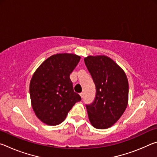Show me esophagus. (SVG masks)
Instances as JSON below:
<instances>
[{
    "label": "esophagus",
    "instance_id": "1",
    "mask_svg": "<svg viewBox=\"0 0 157 157\" xmlns=\"http://www.w3.org/2000/svg\"><path fill=\"white\" fill-rule=\"evenodd\" d=\"M79 95H80V97H81L82 98H83V97H84V94H83V93H81V94H79Z\"/></svg>",
    "mask_w": 157,
    "mask_h": 157
}]
</instances>
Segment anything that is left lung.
I'll use <instances>...</instances> for the list:
<instances>
[{"label": "left lung", "mask_w": 157, "mask_h": 157, "mask_svg": "<svg viewBox=\"0 0 157 157\" xmlns=\"http://www.w3.org/2000/svg\"><path fill=\"white\" fill-rule=\"evenodd\" d=\"M84 63L96 88L94 102L86 105L92 126L104 129L119 120L128 104L129 84L124 71L105 55L88 56Z\"/></svg>", "instance_id": "1"}]
</instances>
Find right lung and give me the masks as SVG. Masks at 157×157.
<instances>
[{"instance_id":"1","label":"right lung","mask_w":157,"mask_h":157,"mask_svg":"<svg viewBox=\"0 0 157 157\" xmlns=\"http://www.w3.org/2000/svg\"><path fill=\"white\" fill-rule=\"evenodd\" d=\"M80 57L59 53L48 58L37 68L30 83V100L34 113L48 125H57L65 120L79 95L73 91L70 74Z\"/></svg>"}]
</instances>
